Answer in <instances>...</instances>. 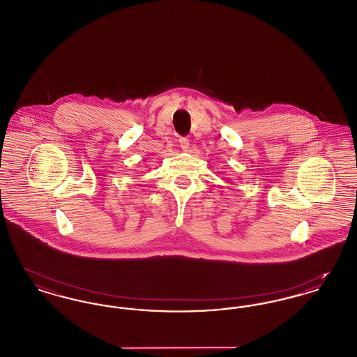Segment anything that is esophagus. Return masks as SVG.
I'll return each instance as SVG.
<instances>
[{
	"mask_svg": "<svg viewBox=\"0 0 357 357\" xmlns=\"http://www.w3.org/2000/svg\"><path fill=\"white\" fill-rule=\"evenodd\" d=\"M179 146L183 151H188L190 147V140L187 137H179Z\"/></svg>",
	"mask_w": 357,
	"mask_h": 357,
	"instance_id": "obj_1",
	"label": "esophagus"
}]
</instances>
